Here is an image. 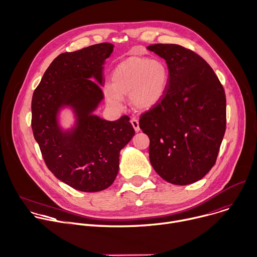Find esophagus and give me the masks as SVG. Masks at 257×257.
<instances>
[{
    "label": "esophagus",
    "mask_w": 257,
    "mask_h": 257,
    "mask_svg": "<svg viewBox=\"0 0 257 257\" xmlns=\"http://www.w3.org/2000/svg\"><path fill=\"white\" fill-rule=\"evenodd\" d=\"M131 123H132V125H133L134 130H135V132H139V131H140V127H139V121H138V119H137V118H133V119L131 120Z\"/></svg>",
    "instance_id": "34e87169"
}]
</instances>
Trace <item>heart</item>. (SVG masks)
<instances>
[{"mask_svg":"<svg viewBox=\"0 0 257 257\" xmlns=\"http://www.w3.org/2000/svg\"><path fill=\"white\" fill-rule=\"evenodd\" d=\"M169 73L160 59L131 57L121 63L112 74V84L104 87L107 103L122 106V96L128 95L137 109H150L161 101L166 92Z\"/></svg>","mask_w":257,"mask_h":257,"instance_id":"1","label":"heart"}]
</instances>
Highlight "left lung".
<instances>
[{"instance_id": "1", "label": "left lung", "mask_w": 257, "mask_h": 257, "mask_svg": "<svg viewBox=\"0 0 257 257\" xmlns=\"http://www.w3.org/2000/svg\"><path fill=\"white\" fill-rule=\"evenodd\" d=\"M148 49L166 60L169 73L163 98L139 120L150 138V161L165 181L191 184L215 164L226 131L225 91L211 67L189 49Z\"/></svg>"}]
</instances>
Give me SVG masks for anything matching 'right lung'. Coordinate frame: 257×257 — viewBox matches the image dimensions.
Wrapping results in <instances>:
<instances>
[{
	"label": "right lung",
	"mask_w": 257,
	"mask_h": 257,
	"mask_svg": "<svg viewBox=\"0 0 257 257\" xmlns=\"http://www.w3.org/2000/svg\"><path fill=\"white\" fill-rule=\"evenodd\" d=\"M113 49L101 43L59 54L32 96L31 126L45 163L58 180L79 191H101L113 184L120 151L135 135L128 116L107 121L93 114L103 99V65ZM65 107L76 117L68 130L58 121Z\"/></svg>",
	"instance_id": "add662e5"
}]
</instances>
